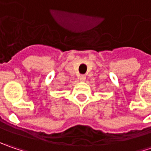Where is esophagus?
<instances>
[{"mask_svg":"<svg viewBox=\"0 0 151 151\" xmlns=\"http://www.w3.org/2000/svg\"><path fill=\"white\" fill-rule=\"evenodd\" d=\"M79 79H80V81H85V80H86V76H84V75H81Z\"/></svg>","mask_w":151,"mask_h":151,"instance_id":"34e87169","label":"esophagus"}]
</instances>
